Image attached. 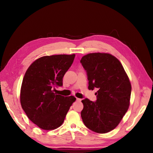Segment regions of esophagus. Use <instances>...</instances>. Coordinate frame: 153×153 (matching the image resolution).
<instances>
[{"mask_svg":"<svg viewBox=\"0 0 153 153\" xmlns=\"http://www.w3.org/2000/svg\"><path fill=\"white\" fill-rule=\"evenodd\" d=\"M76 100H77V101H79V102H80L81 100H82V99H79V98H76Z\"/></svg>","mask_w":153,"mask_h":153,"instance_id":"1","label":"esophagus"}]
</instances>
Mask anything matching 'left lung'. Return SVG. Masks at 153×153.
<instances>
[{
  "instance_id": "8db88e82",
  "label": "left lung",
  "mask_w": 153,
  "mask_h": 153,
  "mask_svg": "<svg viewBox=\"0 0 153 153\" xmlns=\"http://www.w3.org/2000/svg\"><path fill=\"white\" fill-rule=\"evenodd\" d=\"M86 71L88 89H97V100H82L81 116L93 131L105 134L119 124L129 106L131 86L120 62L107 53H91L80 60Z\"/></svg>"
}]
</instances>
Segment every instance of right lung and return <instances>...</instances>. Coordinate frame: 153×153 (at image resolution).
Instances as JSON below:
<instances>
[{
    "label": "right lung",
    "mask_w": 153,
    "mask_h": 153,
    "mask_svg": "<svg viewBox=\"0 0 153 153\" xmlns=\"http://www.w3.org/2000/svg\"><path fill=\"white\" fill-rule=\"evenodd\" d=\"M75 54L39 58L28 68L23 79L20 102L31 121L40 128L51 130L60 127L72 103L74 96L56 95L53 89L62 87V79L72 64Z\"/></svg>",
    "instance_id": "1"
}]
</instances>
